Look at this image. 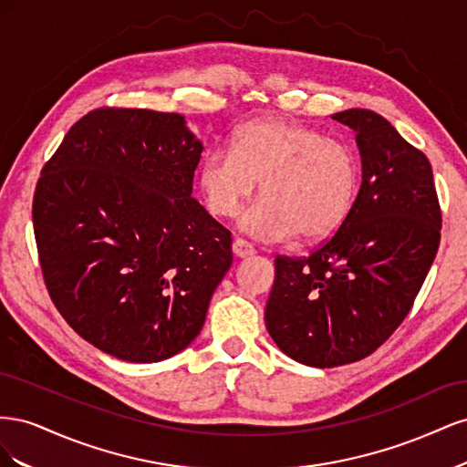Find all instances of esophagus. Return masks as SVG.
Instances as JSON below:
<instances>
[{"label": "esophagus", "instance_id": "obj_1", "mask_svg": "<svg viewBox=\"0 0 467 467\" xmlns=\"http://www.w3.org/2000/svg\"><path fill=\"white\" fill-rule=\"evenodd\" d=\"M232 249H234V253H235V257H242V259L255 255V247H253L249 242H245L244 237H235Z\"/></svg>", "mask_w": 467, "mask_h": 467}]
</instances>
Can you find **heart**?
Masks as SVG:
<instances>
[{
    "label": "heart",
    "instance_id": "1",
    "mask_svg": "<svg viewBox=\"0 0 467 467\" xmlns=\"http://www.w3.org/2000/svg\"><path fill=\"white\" fill-rule=\"evenodd\" d=\"M259 182L261 196L239 223L253 237L278 242L298 234L321 239L341 228L355 204L360 161L350 144L278 117L239 126L232 150L212 148L196 182L212 216L230 218Z\"/></svg>",
    "mask_w": 467,
    "mask_h": 467
}]
</instances>
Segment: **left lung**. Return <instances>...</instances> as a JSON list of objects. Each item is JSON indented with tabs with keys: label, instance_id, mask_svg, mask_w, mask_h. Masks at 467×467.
I'll list each match as a JSON object with an SVG mask.
<instances>
[{
	"label": "left lung",
	"instance_id": "left-lung-1",
	"mask_svg": "<svg viewBox=\"0 0 467 467\" xmlns=\"http://www.w3.org/2000/svg\"><path fill=\"white\" fill-rule=\"evenodd\" d=\"M331 119L357 132L362 185L347 220L307 257H276L265 323L278 348L316 368L362 360L407 317L441 244L427 155L368 109Z\"/></svg>",
	"mask_w": 467,
	"mask_h": 467
}]
</instances>
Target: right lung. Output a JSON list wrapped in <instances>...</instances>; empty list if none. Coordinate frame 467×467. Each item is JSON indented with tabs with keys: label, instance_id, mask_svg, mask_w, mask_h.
<instances>
[{
	"label": "right lung",
	"instance_id": "obj_1",
	"mask_svg": "<svg viewBox=\"0 0 467 467\" xmlns=\"http://www.w3.org/2000/svg\"><path fill=\"white\" fill-rule=\"evenodd\" d=\"M202 144L177 112L101 107L45 163L33 225L45 285L79 337L160 362L201 333L232 234L192 199Z\"/></svg>",
	"mask_w": 467,
	"mask_h": 467
}]
</instances>
